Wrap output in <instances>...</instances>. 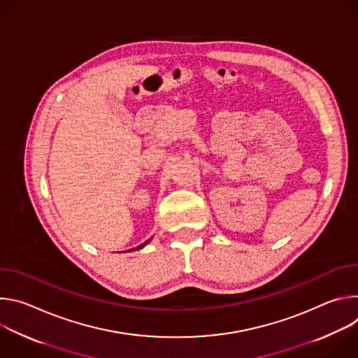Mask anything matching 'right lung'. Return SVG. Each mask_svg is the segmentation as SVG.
I'll return each instance as SVG.
<instances>
[{
	"label": "right lung",
	"mask_w": 358,
	"mask_h": 358,
	"mask_svg": "<svg viewBox=\"0 0 358 358\" xmlns=\"http://www.w3.org/2000/svg\"><path fill=\"white\" fill-rule=\"evenodd\" d=\"M150 241H151V238L150 239H147L144 243H141V245H138V246H136V248H133V249H129V250H126V252H133V250H140V249H143L147 243H150Z\"/></svg>",
	"instance_id": "add662e5"
}]
</instances>
